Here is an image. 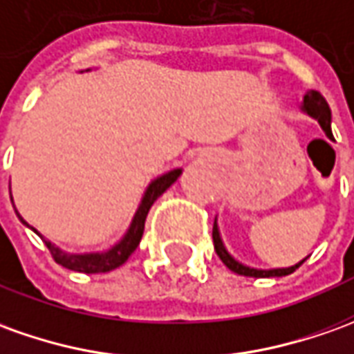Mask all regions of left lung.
Wrapping results in <instances>:
<instances>
[{"instance_id": "left-lung-1", "label": "left lung", "mask_w": 354, "mask_h": 354, "mask_svg": "<svg viewBox=\"0 0 354 354\" xmlns=\"http://www.w3.org/2000/svg\"><path fill=\"white\" fill-rule=\"evenodd\" d=\"M303 109L308 113L310 117H314L320 127L324 129V133L333 138L331 135V111L330 106H328V102L326 98L322 96L320 92H316V90H312L308 92L306 96H304L303 102ZM212 239H214V248H216V252L221 258V262L227 266L231 272H235L239 275H247V277H281V275H289L293 274L295 270L299 268V266L303 264L304 260H301L299 264L291 266V268H281V270H256V268H248V266H243L241 262H237L233 256L229 254L225 247H223V243H221V237H219V231H218V223L214 221V231H212Z\"/></svg>"}]
</instances>
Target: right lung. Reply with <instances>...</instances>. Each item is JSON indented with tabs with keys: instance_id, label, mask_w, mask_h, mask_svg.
Masks as SVG:
<instances>
[{
	"instance_id": "1",
	"label": "right lung",
	"mask_w": 354,
	"mask_h": 354,
	"mask_svg": "<svg viewBox=\"0 0 354 354\" xmlns=\"http://www.w3.org/2000/svg\"><path fill=\"white\" fill-rule=\"evenodd\" d=\"M179 175H181V169H173V171L165 173L162 177H158L156 181L150 183V187L146 189L145 196H142V202H140V206L136 209L133 223H131V227L127 231V235L121 239L111 250H107V252H96V254H69V252H63V250L55 247V245H51L50 241H46L36 229H34V231L44 239V243H46V247L50 250L51 258H53L59 266H63V268L73 270V272H80V274H106V272H111V270H115V268H119L121 264H125L127 258L135 252L136 247H138V243H140V239H142V233H145V221L146 216H148V209L152 208V204L158 201V196H162L163 192L167 191L173 183L177 181ZM17 216H19V214H17ZM19 218H21V216H19ZM21 221L26 223L23 218H21Z\"/></svg>"
}]
</instances>
